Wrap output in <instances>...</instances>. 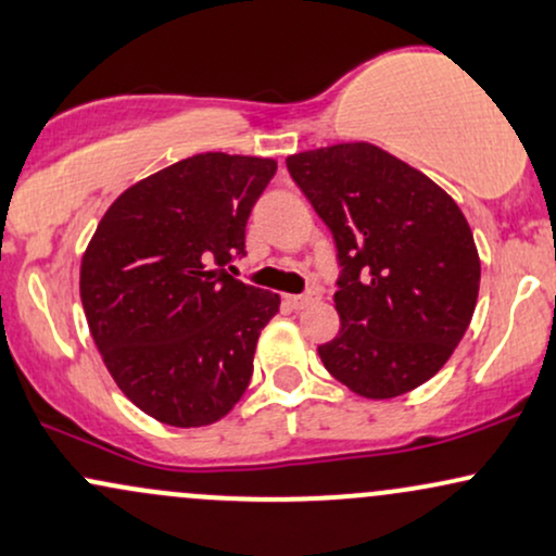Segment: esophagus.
<instances>
[{
	"label": "esophagus",
	"instance_id": "esophagus-1",
	"mask_svg": "<svg viewBox=\"0 0 556 556\" xmlns=\"http://www.w3.org/2000/svg\"><path fill=\"white\" fill-rule=\"evenodd\" d=\"M286 304L291 306V309H304V306H309L315 302V296L312 293H299V296H293V293H286Z\"/></svg>",
	"mask_w": 556,
	"mask_h": 556
}]
</instances>
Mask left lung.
I'll list each match as a JSON object with an SVG mask.
<instances>
[{
	"instance_id": "8db88e82",
	"label": "left lung",
	"mask_w": 556,
	"mask_h": 556,
	"mask_svg": "<svg viewBox=\"0 0 556 556\" xmlns=\"http://www.w3.org/2000/svg\"><path fill=\"white\" fill-rule=\"evenodd\" d=\"M286 166L336 237L341 330L317 354L351 393L406 395L471 325L481 260L466 215L419 168L371 142L304 150Z\"/></svg>"
}]
</instances>
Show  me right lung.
<instances>
[{
  "instance_id": "add662e5",
  "label": "right lung",
  "mask_w": 556,
  "mask_h": 556,
  "mask_svg": "<svg viewBox=\"0 0 556 556\" xmlns=\"http://www.w3.org/2000/svg\"><path fill=\"white\" fill-rule=\"evenodd\" d=\"M273 159L198 153L109 205L80 263V299L109 375L168 427L220 421L254 369L280 296L228 276ZM218 264V268H213Z\"/></svg>"
}]
</instances>
